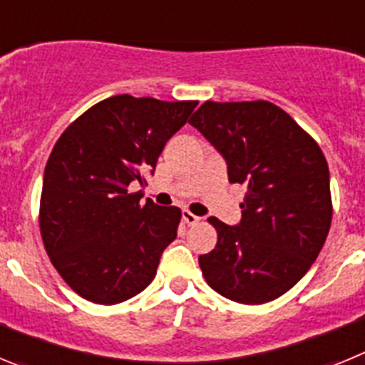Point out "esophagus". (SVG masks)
Instances as JSON below:
<instances>
[{
	"label": "esophagus",
	"mask_w": 365,
	"mask_h": 365,
	"mask_svg": "<svg viewBox=\"0 0 365 365\" xmlns=\"http://www.w3.org/2000/svg\"><path fill=\"white\" fill-rule=\"evenodd\" d=\"M182 221H185L188 227H193V225H197V222L201 221V217H197V215L192 214L190 210H182Z\"/></svg>",
	"instance_id": "obj_1"
}]
</instances>
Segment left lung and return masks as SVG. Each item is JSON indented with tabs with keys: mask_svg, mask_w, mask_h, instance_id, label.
<instances>
[{
	"mask_svg": "<svg viewBox=\"0 0 365 365\" xmlns=\"http://www.w3.org/2000/svg\"><path fill=\"white\" fill-rule=\"evenodd\" d=\"M247 186L240 225L210 217L217 245L199 256L206 283L247 305L285 294L305 276L331 228L329 166L314 138L267 100L205 102L190 118Z\"/></svg>",
	"mask_w": 365,
	"mask_h": 365,
	"instance_id": "1",
	"label": "left lung"
}]
</instances>
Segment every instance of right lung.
<instances>
[{"label": "right lung", "mask_w": 365, "mask_h": 365, "mask_svg": "<svg viewBox=\"0 0 365 365\" xmlns=\"http://www.w3.org/2000/svg\"><path fill=\"white\" fill-rule=\"evenodd\" d=\"M117 95L87 109L58 138L43 173L40 230L51 263L76 294L113 305L143 292L180 210L159 206L131 185L146 182L164 146L195 109Z\"/></svg>", "instance_id": "1"}]
</instances>
